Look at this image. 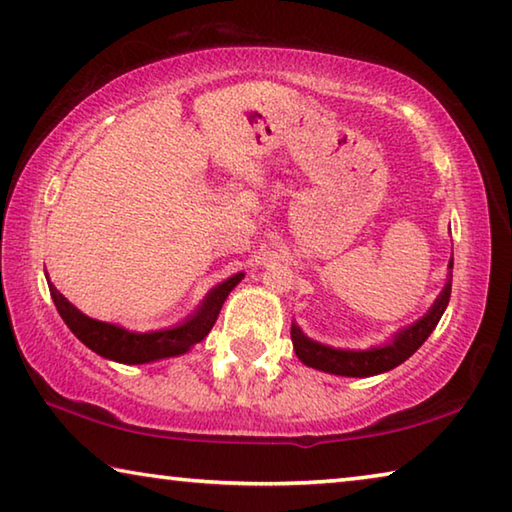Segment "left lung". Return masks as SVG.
<instances>
[{"label":"left lung","instance_id":"obj_1","mask_svg":"<svg viewBox=\"0 0 512 512\" xmlns=\"http://www.w3.org/2000/svg\"><path fill=\"white\" fill-rule=\"evenodd\" d=\"M447 268H449L447 284L445 289L440 291L436 302H433V307L420 320H415L413 325L400 329L391 343L381 345V348H370V350H336V348H329V345L307 339L298 325H291V341L298 359L309 368L329 372V375H341V377H372V375H379V372H386V370H393L395 366H400V363L409 359L411 354L429 339V334L436 329L440 316L445 314L449 296H452L454 259H449Z\"/></svg>","mask_w":512,"mask_h":512}]
</instances>
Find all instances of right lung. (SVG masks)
I'll list each match as a JSON object with an SVG mask.
<instances>
[{
	"instance_id": "1",
	"label": "right lung",
	"mask_w": 512,
	"mask_h": 512,
	"mask_svg": "<svg viewBox=\"0 0 512 512\" xmlns=\"http://www.w3.org/2000/svg\"><path fill=\"white\" fill-rule=\"evenodd\" d=\"M241 277H244V273H237L221 282L219 287H214L205 296L203 305L198 307L194 311V316H189L185 323L144 334L128 332V329L119 325L101 323V320L88 318L81 314V311L76 309L51 282L49 291L60 318L65 320V325L69 329H72L76 339L88 345L92 352L119 363H149L167 357H178V354H185L192 345L201 343L205 336L210 334L216 318H219V311L225 298H228V293L241 282Z\"/></svg>"
}]
</instances>
